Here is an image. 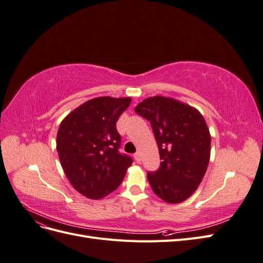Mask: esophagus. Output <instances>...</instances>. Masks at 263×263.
<instances>
[{"instance_id": "obj_1", "label": "esophagus", "mask_w": 263, "mask_h": 263, "mask_svg": "<svg viewBox=\"0 0 263 263\" xmlns=\"http://www.w3.org/2000/svg\"><path fill=\"white\" fill-rule=\"evenodd\" d=\"M134 158H135V160H136V162H138V163L141 162V155H140V153L135 154Z\"/></svg>"}]
</instances>
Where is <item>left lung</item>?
I'll return each mask as SVG.
<instances>
[{
    "label": "left lung",
    "instance_id": "1",
    "mask_svg": "<svg viewBox=\"0 0 263 263\" xmlns=\"http://www.w3.org/2000/svg\"><path fill=\"white\" fill-rule=\"evenodd\" d=\"M135 112L150 122L160 166L147 178L157 196L169 204L185 201L201 184L211 156V135L203 115L185 103L153 97Z\"/></svg>",
    "mask_w": 263,
    "mask_h": 263
}]
</instances>
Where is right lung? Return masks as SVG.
Listing matches in <instances>:
<instances>
[{
	"instance_id": "1",
	"label": "right lung",
	"mask_w": 263,
	"mask_h": 263,
	"mask_svg": "<svg viewBox=\"0 0 263 263\" xmlns=\"http://www.w3.org/2000/svg\"><path fill=\"white\" fill-rule=\"evenodd\" d=\"M130 98L101 97L86 101L61 122L57 151L63 171L79 193L101 200L115 191L133 163L118 153L116 122Z\"/></svg>"
}]
</instances>
